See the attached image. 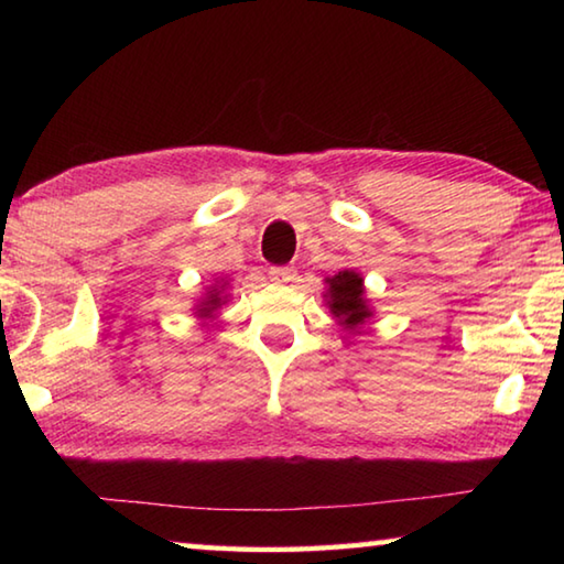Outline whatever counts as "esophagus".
Wrapping results in <instances>:
<instances>
[{"instance_id":"obj_1","label":"esophagus","mask_w":564,"mask_h":564,"mask_svg":"<svg viewBox=\"0 0 564 564\" xmlns=\"http://www.w3.org/2000/svg\"><path fill=\"white\" fill-rule=\"evenodd\" d=\"M269 275H271V281H275V283H289V281L295 279V269H289V265H273Z\"/></svg>"}]
</instances>
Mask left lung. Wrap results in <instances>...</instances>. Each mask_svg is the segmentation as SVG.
Instances as JSON below:
<instances>
[{
    "mask_svg": "<svg viewBox=\"0 0 564 564\" xmlns=\"http://www.w3.org/2000/svg\"><path fill=\"white\" fill-rule=\"evenodd\" d=\"M326 301L328 308L343 328L356 333L360 326H366L373 311L366 301V285H362L360 273L356 271H338L336 275L326 279Z\"/></svg>",
    "mask_w": 564,
    "mask_h": 564,
    "instance_id": "left-lung-1",
    "label": "left lung"
}]
</instances>
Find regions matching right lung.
I'll list each match as a JSON object with an SVG mask.
<instances>
[{
  "instance_id": "1",
  "label": "right lung",
  "mask_w": 564,
  "mask_h": 564,
  "mask_svg": "<svg viewBox=\"0 0 564 564\" xmlns=\"http://www.w3.org/2000/svg\"><path fill=\"white\" fill-rule=\"evenodd\" d=\"M221 291H224V285H221V289H216V285H212V291H208L204 299H202V303L196 305V316L198 318H214V313L224 305Z\"/></svg>"
}]
</instances>
